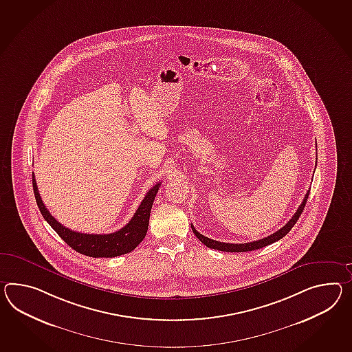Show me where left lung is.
I'll return each mask as SVG.
<instances>
[{
  "label": "left lung",
  "mask_w": 352,
  "mask_h": 352,
  "mask_svg": "<svg viewBox=\"0 0 352 352\" xmlns=\"http://www.w3.org/2000/svg\"><path fill=\"white\" fill-rule=\"evenodd\" d=\"M309 192H310V189L307 192V195H305V197L302 199V202H301L299 208L296 210V212H295L292 219L286 223V225H283L280 230H277V232H274V234L268 235L267 238H263V239L254 240V241L244 243V244L221 243V241L210 239V238H207L205 235L199 234V232L195 229V226H193L192 223H190V228H192V230L195 232V235L206 245L207 248L217 249V250H221V252H249V250H256V249L263 248V247H267V245L272 244V243L277 241V240L283 239V236L292 230V226L299 220L301 212H302V210H304V207H305V204H307V201H308Z\"/></svg>",
  "instance_id": "1"
}]
</instances>
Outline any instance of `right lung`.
I'll return each mask as SVG.
<instances>
[{
  "label": "right lung",
  "mask_w": 352,
  "mask_h": 352,
  "mask_svg": "<svg viewBox=\"0 0 352 352\" xmlns=\"http://www.w3.org/2000/svg\"><path fill=\"white\" fill-rule=\"evenodd\" d=\"M162 183L155 184L153 188L146 193L138 211L133 214L127 225H124L118 232L111 234H82L67 229L58 223L44 206L43 201L38 192L34 173H33V189H34L35 201L39 207L44 220L51 225L53 230L60 235L62 239L69 244L71 248L81 254L93 258H112L122 256L132 252L145 238L151 207L154 204L156 193Z\"/></svg>",
  "instance_id": "right-lung-1"
}]
</instances>
